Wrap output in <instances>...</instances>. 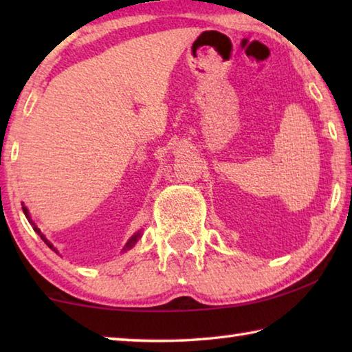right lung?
I'll return each mask as SVG.
<instances>
[{
  "label": "right lung",
  "instance_id": "1",
  "mask_svg": "<svg viewBox=\"0 0 352 352\" xmlns=\"http://www.w3.org/2000/svg\"><path fill=\"white\" fill-rule=\"evenodd\" d=\"M21 206H23V212H25V216H26V219L29 220V223H31L32 226H34V231H35V233H37L40 237H41V241H45V243H46V245L47 247H50L51 250H54V252L56 253H58L57 252V248L54 247V245H52V243L50 242V241H47L46 239V237H45V234H41V231H40V228H37V225H35L34 222H32V219H31V216H29V210H28V208L25 206V204H21ZM140 237H141V230L138 231V233H135L132 237H130V239L127 241V243H126V245H124V248H122V252H127V250H130V248H132L133 245H135V243L136 242H138V239H140Z\"/></svg>",
  "mask_w": 352,
  "mask_h": 352
}]
</instances>
